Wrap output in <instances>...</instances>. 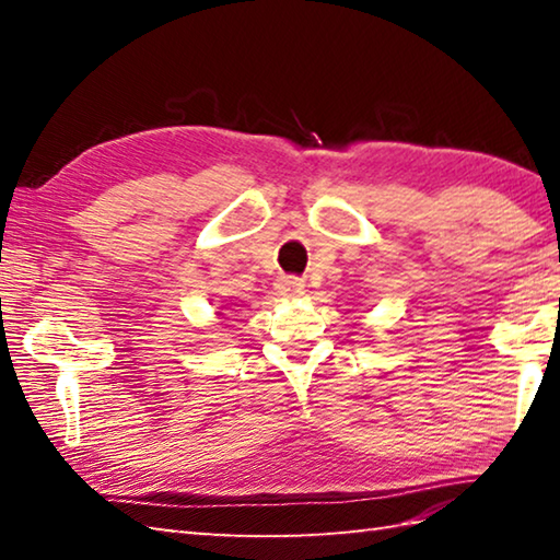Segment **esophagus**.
<instances>
[{
  "label": "esophagus",
  "mask_w": 560,
  "mask_h": 560,
  "mask_svg": "<svg viewBox=\"0 0 560 560\" xmlns=\"http://www.w3.org/2000/svg\"><path fill=\"white\" fill-rule=\"evenodd\" d=\"M277 291L281 293V296H287V299L301 296V293H303V281L299 277H281L277 281Z\"/></svg>",
  "instance_id": "34e87169"
}]
</instances>
